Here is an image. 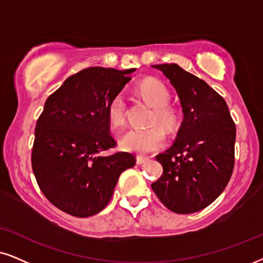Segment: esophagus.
Instances as JSON below:
<instances>
[{"mask_svg": "<svg viewBox=\"0 0 263 263\" xmlns=\"http://www.w3.org/2000/svg\"><path fill=\"white\" fill-rule=\"evenodd\" d=\"M147 160H148V158H147V156H144V155H137V158H136V162H137L138 165L144 164V162Z\"/></svg>", "mask_w": 263, "mask_h": 263, "instance_id": "1", "label": "esophagus"}]
</instances>
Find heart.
<instances>
[{"label": "heart", "instance_id": "obj_1", "mask_svg": "<svg viewBox=\"0 0 263 263\" xmlns=\"http://www.w3.org/2000/svg\"><path fill=\"white\" fill-rule=\"evenodd\" d=\"M142 98L154 107L153 124L160 122L167 128L176 124V112L167 105L170 101V92L161 81L156 79H147L138 86ZM108 119L115 127H121L126 121V103L122 93H118L108 103ZM166 142L164 128L155 125L148 128H132L121 138V147L127 152L145 154L161 148Z\"/></svg>", "mask_w": 263, "mask_h": 263}]
</instances>
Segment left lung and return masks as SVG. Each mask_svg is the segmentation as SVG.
I'll return each instance as SVG.
<instances>
[{
  "instance_id": "left-lung-1",
  "label": "left lung",
  "mask_w": 263,
  "mask_h": 263,
  "mask_svg": "<svg viewBox=\"0 0 263 263\" xmlns=\"http://www.w3.org/2000/svg\"><path fill=\"white\" fill-rule=\"evenodd\" d=\"M177 92L183 121L171 148L156 155L164 172L152 189L168 210L193 214L220 197L234 167L235 125L223 98L177 64H159Z\"/></svg>"
}]
</instances>
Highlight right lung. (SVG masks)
I'll use <instances>...</instances> for the list:
<instances>
[{
	"mask_svg": "<svg viewBox=\"0 0 263 263\" xmlns=\"http://www.w3.org/2000/svg\"><path fill=\"white\" fill-rule=\"evenodd\" d=\"M136 69L93 66L71 75L45 103L35 128L31 165L45 197L59 210L89 217L110 201L121 172L134 167V154L114 148L107 107Z\"/></svg>",
	"mask_w": 263,
	"mask_h": 263,
	"instance_id": "obj_1",
	"label": "right lung"
}]
</instances>
